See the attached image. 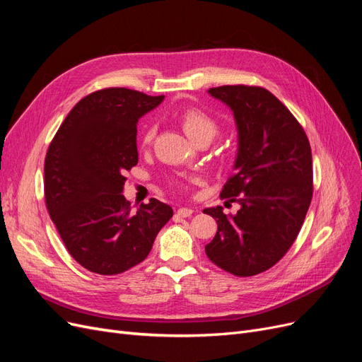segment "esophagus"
Listing matches in <instances>:
<instances>
[{"instance_id":"esophagus-1","label":"esophagus","mask_w":362,"mask_h":362,"mask_svg":"<svg viewBox=\"0 0 362 362\" xmlns=\"http://www.w3.org/2000/svg\"><path fill=\"white\" fill-rule=\"evenodd\" d=\"M194 211L192 210V208H178V210H177V214L180 216V217H190L192 214H193Z\"/></svg>"}]
</instances>
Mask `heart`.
I'll return each mask as SVG.
<instances>
[{"label": "heart", "instance_id": "obj_1", "mask_svg": "<svg viewBox=\"0 0 362 362\" xmlns=\"http://www.w3.org/2000/svg\"><path fill=\"white\" fill-rule=\"evenodd\" d=\"M180 122L182 125V129L185 131V134H187L193 141H198L201 139L211 140L218 131L217 120L196 107L185 108V110L180 115ZM154 136H156V125L152 124L146 125L144 131V137H141L144 145H149L152 139H154Z\"/></svg>", "mask_w": 362, "mask_h": 362}]
</instances>
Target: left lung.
Listing matches in <instances>:
<instances>
[{
  "instance_id": "8db88e82",
  "label": "left lung",
  "mask_w": 362,
  "mask_h": 362,
  "mask_svg": "<svg viewBox=\"0 0 362 362\" xmlns=\"http://www.w3.org/2000/svg\"><path fill=\"white\" fill-rule=\"evenodd\" d=\"M231 108L238 131L234 175L221 198L238 202L235 216L205 208L217 233L205 254L235 276L266 272L287 254L313 198V157L303 128L275 95L257 86L208 90Z\"/></svg>"
}]
</instances>
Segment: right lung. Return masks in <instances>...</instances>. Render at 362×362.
<instances>
[{"label": "right lung", "instance_id": "1", "mask_svg": "<svg viewBox=\"0 0 362 362\" xmlns=\"http://www.w3.org/2000/svg\"><path fill=\"white\" fill-rule=\"evenodd\" d=\"M125 87L84 96L63 120L45 158V204L72 258L98 275L144 261L173 210L158 199L131 210L122 194L136 166L137 122L161 104Z\"/></svg>", "mask_w": 362, "mask_h": 362}]
</instances>
